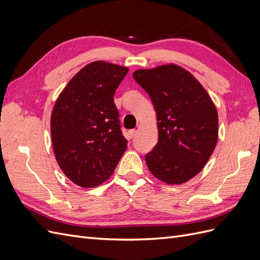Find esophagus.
Returning <instances> with one entry per match:
<instances>
[{"label": "esophagus", "mask_w": 260, "mask_h": 260, "mask_svg": "<svg viewBox=\"0 0 260 260\" xmlns=\"http://www.w3.org/2000/svg\"><path fill=\"white\" fill-rule=\"evenodd\" d=\"M129 135H130V137H131V138H133V137H135V136L137 135V130H135V129L130 130V131H129Z\"/></svg>", "instance_id": "esophagus-1"}]
</instances>
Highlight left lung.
Listing matches in <instances>:
<instances>
[{
  "instance_id": "left-lung-1",
  "label": "left lung",
  "mask_w": 260,
  "mask_h": 260,
  "mask_svg": "<svg viewBox=\"0 0 260 260\" xmlns=\"http://www.w3.org/2000/svg\"><path fill=\"white\" fill-rule=\"evenodd\" d=\"M133 78L148 93L156 112L158 142L145 161L167 184L200 174L218 141V112L207 91L186 69L166 64L138 69Z\"/></svg>"
}]
</instances>
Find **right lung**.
<instances>
[{"instance_id": "1", "label": "right lung", "mask_w": 260, "mask_h": 260, "mask_svg": "<svg viewBox=\"0 0 260 260\" xmlns=\"http://www.w3.org/2000/svg\"><path fill=\"white\" fill-rule=\"evenodd\" d=\"M128 67L95 60L67 83L55 102L51 136L64 175L81 187H95L111 177L127 148L114 103Z\"/></svg>"}]
</instances>
